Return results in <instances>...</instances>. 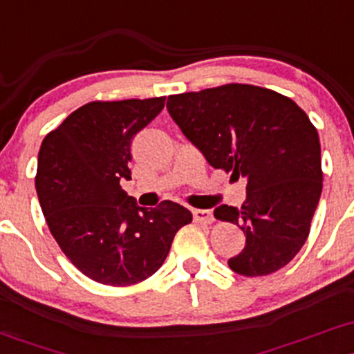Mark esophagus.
<instances>
[{"label":"esophagus","mask_w":354,"mask_h":354,"mask_svg":"<svg viewBox=\"0 0 354 354\" xmlns=\"http://www.w3.org/2000/svg\"><path fill=\"white\" fill-rule=\"evenodd\" d=\"M194 221L201 224H212L214 223V218H212V212L206 211V209H194L192 211Z\"/></svg>","instance_id":"obj_1"}]
</instances>
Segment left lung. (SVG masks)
Here are the masks:
<instances>
[{"mask_svg": "<svg viewBox=\"0 0 354 354\" xmlns=\"http://www.w3.org/2000/svg\"><path fill=\"white\" fill-rule=\"evenodd\" d=\"M167 109L209 165L245 177L241 207L214 209L246 236L233 272L270 275L300 252L322 192L321 143L309 116L267 87L224 84L169 96Z\"/></svg>", "mask_w": 354, "mask_h": 354, "instance_id": "left-lung-1", "label": "left lung"}]
</instances>
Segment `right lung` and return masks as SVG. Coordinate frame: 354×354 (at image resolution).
I'll list each match as a JSON object with an SVG mask.
<instances>
[{
  "mask_svg": "<svg viewBox=\"0 0 354 354\" xmlns=\"http://www.w3.org/2000/svg\"><path fill=\"white\" fill-rule=\"evenodd\" d=\"M165 106V97L93 101L41 142L35 187L52 236L94 282L127 287L153 275L169 254L189 209L172 201L140 207L121 189L131 178L133 136Z\"/></svg>",
  "mask_w": 354,
  "mask_h": 354,
  "instance_id": "right-lung-1",
  "label": "right lung"
}]
</instances>
